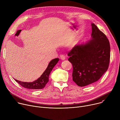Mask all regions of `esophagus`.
Returning a JSON list of instances; mask_svg holds the SVG:
<instances>
[{
    "instance_id": "1",
    "label": "esophagus",
    "mask_w": 120,
    "mask_h": 120,
    "mask_svg": "<svg viewBox=\"0 0 120 120\" xmlns=\"http://www.w3.org/2000/svg\"><path fill=\"white\" fill-rule=\"evenodd\" d=\"M60 58L62 60H65V56H64V55H61L60 56Z\"/></svg>"
}]
</instances>
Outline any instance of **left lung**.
<instances>
[{"label":"left lung","mask_w":120,"mask_h":120,"mask_svg":"<svg viewBox=\"0 0 120 120\" xmlns=\"http://www.w3.org/2000/svg\"><path fill=\"white\" fill-rule=\"evenodd\" d=\"M92 40L75 45L69 52L73 65V80L79 86L93 83L107 71L110 63V45L105 34L92 24Z\"/></svg>","instance_id":"left-lung-1"}]
</instances>
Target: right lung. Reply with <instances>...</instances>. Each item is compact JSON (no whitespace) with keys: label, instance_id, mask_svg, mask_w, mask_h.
Wrapping results in <instances>:
<instances>
[{"label":"right lung","instance_id":"obj_1","mask_svg":"<svg viewBox=\"0 0 120 120\" xmlns=\"http://www.w3.org/2000/svg\"><path fill=\"white\" fill-rule=\"evenodd\" d=\"M59 61L58 58H55L51 61L41 76L37 80L33 82H23L15 80L22 87L29 89H41L44 88L49 81V76L53 68Z\"/></svg>","mask_w":120,"mask_h":120}]
</instances>
